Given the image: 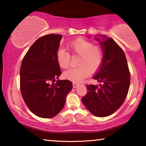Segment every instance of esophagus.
Returning <instances> with one entry per match:
<instances>
[{
    "label": "esophagus",
    "mask_w": 146,
    "mask_h": 146,
    "mask_svg": "<svg viewBox=\"0 0 146 146\" xmlns=\"http://www.w3.org/2000/svg\"><path fill=\"white\" fill-rule=\"evenodd\" d=\"M78 86H79V84H78L76 82H73V87L74 88H76Z\"/></svg>",
    "instance_id": "34e87169"
}]
</instances>
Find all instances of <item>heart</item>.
<instances>
[{"label":"heart","instance_id":"obj_1","mask_svg":"<svg viewBox=\"0 0 146 146\" xmlns=\"http://www.w3.org/2000/svg\"><path fill=\"white\" fill-rule=\"evenodd\" d=\"M69 49L73 54H78V66L72 68L64 72V77L74 82H80L88 75L89 71L94 72L100 66L103 51L100 47L84 39H77L70 42ZM60 66L67 68L70 64V54L64 49H59L56 54Z\"/></svg>","mask_w":146,"mask_h":146}]
</instances>
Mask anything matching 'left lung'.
Segmentation results:
<instances>
[{
  "instance_id": "obj_1",
  "label": "left lung",
  "mask_w": 146,
  "mask_h": 146,
  "mask_svg": "<svg viewBox=\"0 0 146 146\" xmlns=\"http://www.w3.org/2000/svg\"><path fill=\"white\" fill-rule=\"evenodd\" d=\"M99 41L103 51V60L93 79L98 86L86 85L88 92L82 98L86 108L97 117L112 114L125 101L130 83V73L125 54L111 38L100 35Z\"/></svg>"
}]
</instances>
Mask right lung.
I'll return each mask as SVG.
<instances>
[{
    "instance_id": "1",
    "label": "right lung",
    "mask_w": 146,
    "mask_h": 146,
    "mask_svg": "<svg viewBox=\"0 0 146 146\" xmlns=\"http://www.w3.org/2000/svg\"><path fill=\"white\" fill-rule=\"evenodd\" d=\"M62 36H43L31 46L22 61L20 86L22 96L33 113L43 118L57 115L72 88L68 80H60L62 72L56 54Z\"/></svg>"
}]
</instances>
